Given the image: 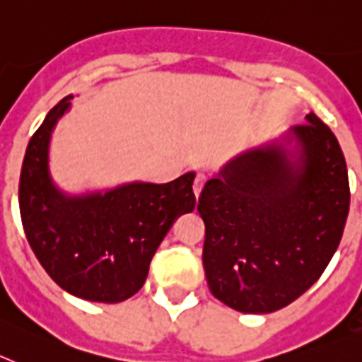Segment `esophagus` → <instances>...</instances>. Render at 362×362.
I'll return each instance as SVG.
<instances>
[{
	"instance_id": "34e87169",
	"label": "esophagus",
	"mask_w": 362,
	"mask_h": 362,
	"mask_svg": "<svg viewBox=\"0 0 362 362\" xmlns=\"http://www.w3.org/2000/svg\"><path fill=\"white\" fill-rule=\"evenodd\" d=\"M204 184H206V175L204 173H199L197 177H194V182H193V193L194 197H199L200 191H202Z\"/></svg>"
}]
</instances>
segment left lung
<instances>
[{"label": "left lung", "instance_id": "1", "mask_svg": "<svg viewBox=\"0 0 362 362\" xmlns=\"http://www.w3.org/2000/svg\"><path fill=\"white\" fill-rule=\"evenodd\" d=\"M293 133L303 165L275 147L247 151L204 185L202 262L207 286L226 306L272 313L310 290L337 251L350 211L346 160L315 112Z\"/></svg>", "mask_w": 362, "mask_h": 362}]
</instances>
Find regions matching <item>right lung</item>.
Segmentation results:
<instances>
[{"label": "right lung", "mask_w": 362, "mask_h": 362, "mask_svg": "<svg viewBox=\"0 0 362 362\" xmlns=\"http://www.w3.org/2000/svg\"><path fill=\"white\" fill-rule=\"evenodd\" d=\"M69 105L71 96L59 100L27 146L20 175L21 224L36 259L62 290L94 303H122L144 286L175 218L193 211L194 175L69 199L47 171L50 133Z\"/></svg>", "instance_id": "obj_1"}]
</instances>
